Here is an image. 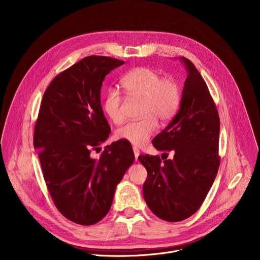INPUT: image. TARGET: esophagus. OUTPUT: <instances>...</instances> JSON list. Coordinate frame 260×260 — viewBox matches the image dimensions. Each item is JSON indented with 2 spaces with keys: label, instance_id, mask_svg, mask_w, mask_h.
Wrapping results in <instances>:
<instances>
[{
  "label": "esophagus",
  "instance_id": "1",
  "mask_svg": "<svg viewBox=\"0 0 260 260\" xmlns=\"http://www.w3.org/2000/svg\"><path fill=\"white\" fill-rule=\"evenodd\" d=\"M133 150H134V154H135V158H136V161L138 160V157H139V155H140V150L138 149L137 147H134L133 148Z\"/></svg>",
  "mask_w": 260,
  "mask_h": 260
}]
</instances>
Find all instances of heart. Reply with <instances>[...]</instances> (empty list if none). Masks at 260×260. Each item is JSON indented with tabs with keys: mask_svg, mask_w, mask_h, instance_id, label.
<instances>
[{
	"mask_svg": "<svg viewBox=\"0 0 260 260\" xmlns=\"http://www.w3.org/2000/svg\"><path fill=\"white\" fill-rule=\"evenodd\" d=\"M121 84L128 95L143 99V117L120 126L115 137L132 145L143 146L155 132L157 120L166 123L176 114L181 101L179 84L173 78L161 77L156 70L148 67H139L128 72ZM121 106L120 92L114 87L107 89L103 99V110L106 116L116 124L123 120Z\"/></svg>",
	"mask_w": 260,
	"mask_h": 260,
	"instance_id": "obj_1",
	"label": "heart"
}]
</instances>
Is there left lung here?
Listing matches in <instances>:
<instances>
[{"label":"left lung","instance_id":"obj_1","mask_svg":"<svg viewBox=\"0 0 260 260\" xmlns=\"http://www.w3.org/2000/svg\"><path fill=\"white\" fill-rule=\"evenodd\" d=\"M187 71L178 113L152 141L159 156L140 155L147 170L143 196L160 219L178 222L193 215L205 201L216 178L220 120L208 86L194 64L180 57ZM162 154V155H164Z\"/></svg>","mask_w":260,"mask_h":260}]
</instances>
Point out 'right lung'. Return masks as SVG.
I'll use <instances>...</instances> for the list:
<instances>
[{"label": "right lung", "mask_w": 260, "mask_h": 260, "mask_svg": "<svg viewBox=\"0 0 260 260\" xmlns=\"http://www.w3.org/2000/svg\"><path fill=\"white\" fill-rule=\"evenodd\" d=\"M123 63L90 55L59 73L44 92L35 124L34 147L50 197L77 224L92 225L107 215L135 160L132 145L123 140L106 146L99 159L90 156L111 133L101 105L103 81Z\"/></svg>", "instance_id": "obj_1"}]
</instances>
